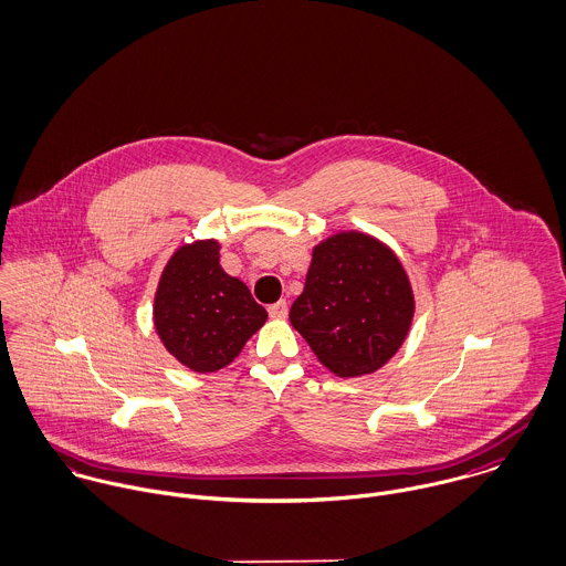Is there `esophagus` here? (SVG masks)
<instances>
[{
    "instance_id": "obj_1",
    "label": "esophagus",
    "mask_w": 566,
    "mask_h": 566,
    "mask_svg": "<svg viewBox=\"0 0 566 566\" xmlns=\"http://www.w3.org/2000/svg\"><path fill=\"white\" fill-rule=\"evenodd\" d=\"M268 314H270V318L283 321V318L287 316V303H285V301H279V303L270 305V307H268Z\"/></svg>"
}]
</instances>
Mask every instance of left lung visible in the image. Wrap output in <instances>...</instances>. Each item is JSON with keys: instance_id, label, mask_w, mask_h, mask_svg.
<instances>
[{"instance_id": "8db88e82", "label": "left lung", "mask_w": 566, "mask_h": 566, "mask_svg": "<svg viewBox=\"0 0 566 566\" xmlns=\"http://www.w3.org/2000/svg\"><path fill=\"white\" fill-rule=\"evenodd\" d=\"M412 314V287L397 254L376 237L349 230L314 248L290 321L332 374L360 377L397 354Z\"/></svg>"}]
</instances>
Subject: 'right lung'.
Here are the masks:
<instances>
[{"mask_svg":"<svg viewBox=\"0 0 566 566\" xmlns=\"http://www.w3.org/2000/svg\"><path fill=\"white\" fill-rule=\"evenodd\" d=\"M268 321L248 285L223 272L219 243H185L163 270L154 325L167 347L195 374H212L230 365L243 345Z\"/></svg>","mask_w":566,"mask_h":566,"instance_id":"1","label":"right lung"}]
</instances>
